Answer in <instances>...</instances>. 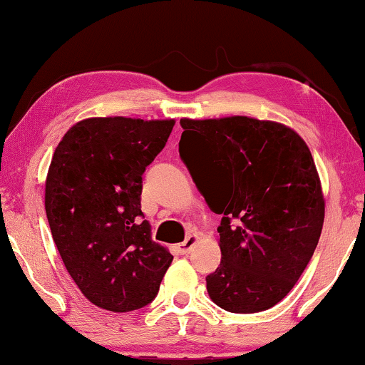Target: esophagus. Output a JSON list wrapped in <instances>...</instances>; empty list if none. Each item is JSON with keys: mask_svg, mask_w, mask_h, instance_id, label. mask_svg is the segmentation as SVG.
Here are the masks:
<instances>
[{"mask_svg": "<svg viewBox=\"0 0 365 365\" xmlns=\"http://www.w3.org/2000/svg\"><path fill=\"white\" fill-rule=\"evenodd\" d=\"M199 234H189V236L186 237V241H182L181 244H178V252L179 254H189L192 252V249L197 246L199 242Z\"/></svg>", "mask_w": 365, "mask_h": 365, "instance_id": "obj_1", "label": "esophagus"}]
</instances>
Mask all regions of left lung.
<instances>
[{"instance_id":"1","label":"left lung","mask_w":365,"mask_h":365,"mask_svg":"<svg viewBox=\"0 0 365 365\" xmlns=\"http://www.w3.org/2000/svg\"><path fill=\"white\" fill-rule=\"evenodd\" d=\"M181 126V159L222 214L209 297L229 312L266 311L294 287L321 237L326 201L312 154L292 128L267 119L182 118Z\"/></svg>"}]
</instances>
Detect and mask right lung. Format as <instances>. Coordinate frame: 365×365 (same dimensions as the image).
Listing matches in <instances>:
<instances>
[{"mask_svg":"<svg viewBox=\"0 0 365 365\" xmlns=\"http://www.w3.org/2000/svg\"><path fill=\"white\" fill-rule=\"evenodd\" d=\"M174 119L78 121L54 149L44 207L53 241L83 296L111 312L156 297L173 256L143 221V174L166 146Z\"/></svg>","mask_w":365,"mask_h":365,"instance_id":"obj_1","label":"right lung"}]
</instances>
